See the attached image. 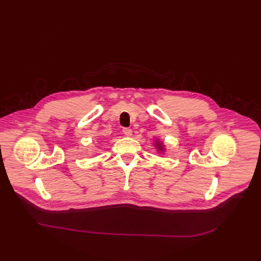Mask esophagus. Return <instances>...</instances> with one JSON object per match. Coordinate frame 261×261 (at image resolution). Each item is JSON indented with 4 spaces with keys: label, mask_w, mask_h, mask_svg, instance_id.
I'll return each instance as SVG.
<instances>
[{
    "label": "esophagus",
    "mask_w": 261,
    "mask_h": 261,
    "mask_svg": "<svg viewBox=\"0 0 261 261\" xmlns=\"http://www.w3.org/2000/svg\"><path fill=\"white\" fill-rule=\"evenodd\" d=\"M122 132L126 136H131L132 135V130L130 128H123Z\"/></svg>",
    "instance_id": "34e87169"
}]
</instances>
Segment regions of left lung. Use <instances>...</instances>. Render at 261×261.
Returning <instances> with one entry per match:
<instances>
[{"mask_svg":"<svg viewBox=\"0 0 261 261\" xmlns=\"http://www.w3.org/2000/svg\"><path fill=\"white\" fill-rule=\"evenodd\" d=\"M155 146H156L159 151H163V150H164V146H163V144H162L160 141H156V142H155Z\"/></svg>","mask_w":261,"mask_h":261,"instance_id":"left-lung-1","label":"left lung"}]
</instances>
